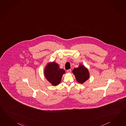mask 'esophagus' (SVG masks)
I'll list each match as a JSON object with an SVG mask.
<instances>
[{"mask_svg": "<svg viewBox=\"0 0 126 126\" xmlns=\"http://www.w3.org/2000/svg\"><path fill=\"white\" fill-rule=\"evenodd\" d=\"M67 72L68 73H70L71 72V69H68V70H67Z\"/></svg>", "mask_w": 126, "mask_h": 126, "instance_id": "1", "label": "esophagus"}]
</instances>
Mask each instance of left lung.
<instances>
[{
    "mask_svg": "<svg viewBox=\"0 0 126 126\" xmlns=\"http://www.w3.org/2000/svg\"><path fill=\"white\" fill-rule=\"evenodd\" d=\"M73 73L75 76L77 81L80 83H83L89 78L88 71L83 65H80L79 67L74 68Z\"/></svg>",
    "mask_w": 126,
    "mask_h": 126,
    "instance_id": "left-lung-1",
    "label": "left lung"
}]
</instances>
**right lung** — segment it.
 <instances>
[{"instance_id":"1","label":"right lung","mask_w":126,"mask_h":126,"mask_svg":"<svg viewBox=\"0 0 126 126\" xmlns=\"http://www.w3.org/2000/svg\"><path fill=\"white\" fill-rule=\"evenodd\" d=\"M44 71V75L47 80L53 86H57L61 82L65 70L59 68V65L53 62L47 65Z\"/></svg>"}]
</instances>
